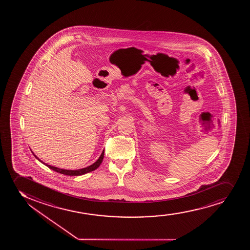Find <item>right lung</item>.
Returning a JSON list of instances; mask_svg holds the SVG:
<instances>
[{"instance_id":"add662e5","label":"right lung","mask_w":250,"mask_h":250,"mask_svg":"<svg viewBox=\"0 0 250 250\" xmlns=\"http://www.w3.org/2000/svg\"><path fill=\"white\" fill-rule=\"evenodd\" d=\"M34 154V153H33ZM36 158H38V160L40 161L41 163H42V164H45L46 167H48L49 168H51V169L53 170L55 172H59V173H62V174H64V175H68V176H80L83 175L85 173H87V172H92V171H94L95 169H97L98 167L100 166V164H102V162L104 160V150L102 152V154H101L100 157L98 158V160L95 162L94 164H92V165H90V166L86 167H83V168H81V169H77V170H67V169H62V168H58L57 167L51 166V165H48V164H45L44 162L40 160L39 158L37 157V156L35 155Z\"/></svg>"}]
</instances>
